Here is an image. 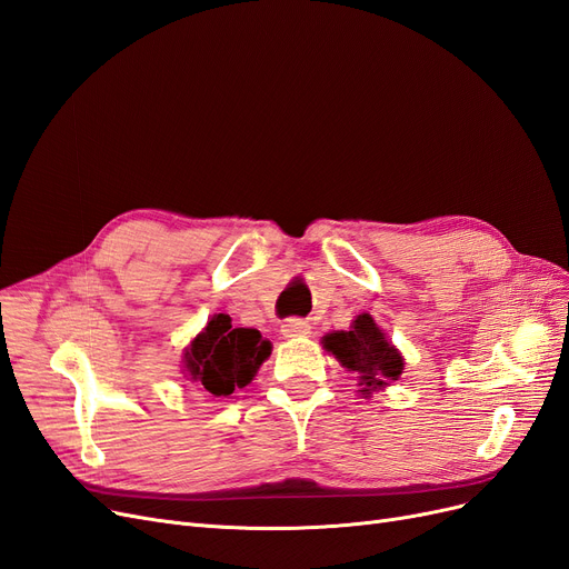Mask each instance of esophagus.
<instances>
[{"label": "esophagus", "instance_id": "1", "mask_svg": "<svg viewBox=\"0 0 569 569\" xmlns=\"http://www.w3.org/2000/svg\"><path fill=\"white\" fill-rule=\"evenodd\" d=\"M281 335L283 338H307V335H311V326L305 319H288L281 326Z\"/></svg>", "mask_w": 569, "mask_h": 569}]
</instances>
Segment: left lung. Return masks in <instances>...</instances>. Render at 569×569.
Here are the masks:
<instances>
[{
  "mask_svg": "<svg viewBox=\"0 0 569 569\" xmlns=\"http://www.w3.org/2000/svg\"><path fill=\"white\" fill-rule=\"evenodd\" d=\"M321 342L347 370L359 375L363 393L389 387L406 368L401 351L389 342L387 332L375 323L370 313H359L349 330H332L323 335Z\"/></svg>",
  "mask_w": 569,
  "mask_h": 569,
  "instance_id": "left-lung-1",
  "label": "left lung"
}]
</instances>
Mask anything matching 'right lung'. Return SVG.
<instances>
[{"mask_svg":"<svg viewBox=\"0 0 569 569\" xmlns=\"http://www.w3.org/2000/svg\"><path fill=\"white\" fill-rule=\"evenodd\" d=\"M271 342L256 328H234L227 313H216L184 347L182 372L213 396L243 389L269 359Z\"/></svg>","mask_w":569,"mask_h":569,"instance_id":"obj_1","label":"right lung"}]
</instances>
